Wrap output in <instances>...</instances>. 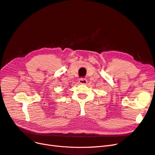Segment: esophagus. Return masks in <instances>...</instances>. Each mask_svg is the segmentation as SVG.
<instances>
[{
  "label": "esophagus",
  "instance_id": "esophagus-1",
  "mask_svg": "<svg viewBox=\"0 0 155 155\" xmlns=\"http://www.w3.org/2000/svg\"><path fill=\"white\" fill-rule=\"evenodd\" d=\"M79 83H81V84H87V80L86 79H84V78H81L79 79Z\"/></svg>",
  "mask_w": 155,
  "mask_h": 155
}]
</instances>
